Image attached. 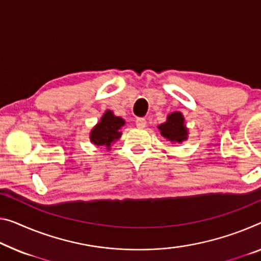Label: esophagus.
I'll return each mask as SVG.
<instances>
[{"label": "esophagus", "instance_id": "1", "mask_svg": "<svg viewBox=\"0 0 261 261\" xmlns=\"http://www.w3.org/2000/svg\"><path fill=\"white\" fill-rule=\"evenodd\" d=\"M135 123L139 128H144V127H146L147 121H146V119H144V118H138V119H136Z\"/></svg>", "mask_w": 261, "mask_h": 261}]
</instances>
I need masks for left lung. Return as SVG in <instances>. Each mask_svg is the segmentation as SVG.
Instances as JSON below:
<instances>
[{
  "instance_id": "left-lung-1",
  "label": "left lung",
  "mask_w": 261,
  "mask_h": 261,
  "mask_svg": "<svg viewBox=\"0 0 261 261\" xmlns=\"http://www.w3.org/2000/svg\"><path fill=\"white\" fill-rule=\"evenodd\" d=\"M184 118L179 112L171 113L168 120L162 125L159 126L163 138L169 140L171 142H182L187 139V129L184 127Z\"/></svg>"
}]
</instances>
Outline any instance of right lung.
Masks as SVG:
<instances>
[{
    "label": "right lung",
    "mask_w": 261,
    "mask_h": 261,
    "mask_svg": "<svg viewBox=\"0 0 261 261\" xmlns=\"http://www.w3.org/2000/svg\"><path fill=\"white\" fill-rule=\"evenodd\" d=\"M125 125L121 118L115 117L111 111H107L100 122L91 132V141L97 146H106L110 148L111 143L121 136L120 128Z\"/></svg>",
    "instance_id": "1"
}]
</instances>
